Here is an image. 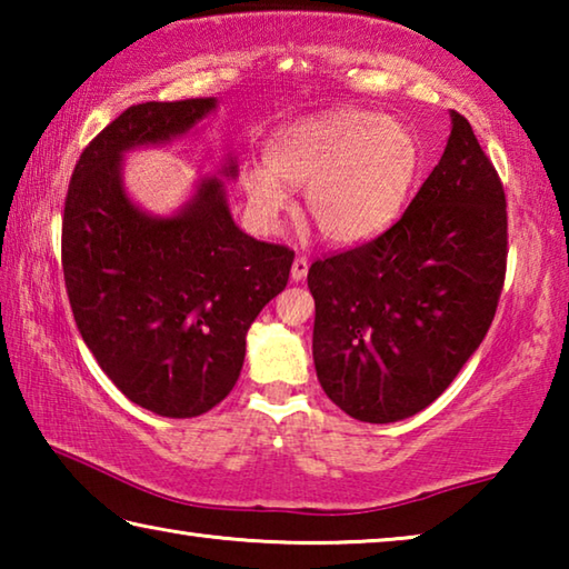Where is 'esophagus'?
<instances>
[{"mask_svg":"<svg viewBox=\"0 0 569 569\" xmlns=\"http://www.w3.org/2000/svg\"><path fill=\"white\" fill-rule=\"evenodd\" d=\"M308 273V258L306 256H296L293 266H291V278L293 281H303Z\"/></svg>","mask_w":569,"mask_h":569,"instance_id":"esophagus-1","label":"esophagus"}]
</instances>
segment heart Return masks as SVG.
Masks as SVG:
<instances>
[{"instance_id":"b5f03b06","label":"heart","mask_w":569,"mask_h":569,"mask_svg":"<svg viewBox=\"0 0 569 569\" xmlns=\"http://www.w3.org/2000/svg\"><path fill=\"white\" fill-rule=\"evenodd\" d=\"M266 166L243 172L261 223L288 206L283 182L306 186V213L333 243H363L393 223L419 168V146L403 124L363 110H341L278 130Z\"/></svg>"}]
</instances>
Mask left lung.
I'll list each match as a JSON object with an SVG mask.
<instances>
[{"instance_id":"obj_1","label":"left lung","mask_w":569,"mask_h":569,"mask_svg":"<svg viewBox=\"0 0 569 569\" xmlns=\"http://www.w3.org/2000/svg\"><path fill=\"white\" fill-rule=\"evenodd\" d=\"M507 273V200L465 114L439 166L371 240L316 258L313 363L336 407L369 423L439 399L492 326Z\"/></svg>"}]
</instances>
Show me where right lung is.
I'll use <instances>...</instances> for the list:
<instances>
[{
  "label": "right lung",
  "instance_id": "add662e5",
  "mask_svg": "<svg viewBox=\"0 0 569 569\" xmlns=\"http://www.w3.org/2000/svg\"><path fill=\"white\" fill-rule=\"evenodd\" d=\"M213 108V98H190L118 114L82 150L62 213L64 288L82 341L124 397L170 419L228 397L250 323L293 263L291 248L233 223L216 178L176 218H150L124 196V150L176 138Z\"/></svg>",
  "mask_w": 569,
  "mask_h": 569
}]
</instances>
